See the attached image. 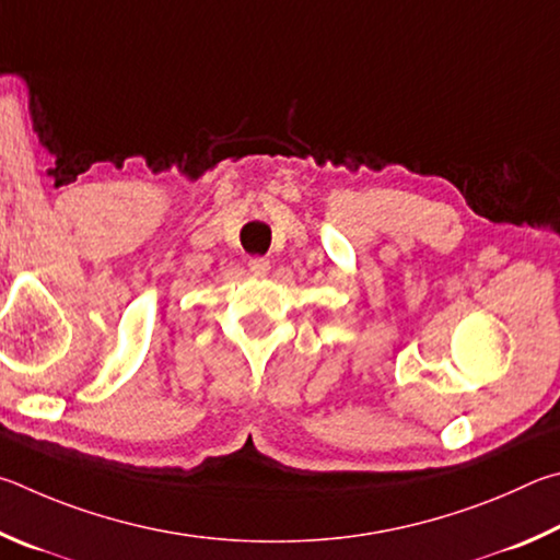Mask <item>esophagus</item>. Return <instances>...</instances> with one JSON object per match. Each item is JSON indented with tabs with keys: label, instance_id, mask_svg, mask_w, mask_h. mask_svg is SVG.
Returning <instances> with one entry per match:
<instances>
[{
	"label": "esophagus",
	"instance_id": "1",
	"mask_svg": "<svg viewBox=\"0 0 560 560\" xmlns=\"http://www.w3.org/2000/svg\"><path fill=\"white\" fill-rule=\"evenodd\" d=\"M248 270L253 275H258V278H262V275H268V270H270V260L268 258H250Z\"/></svg>",
	"mask_w": 560,
	"mask_h": 560
}]
</instances>
